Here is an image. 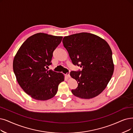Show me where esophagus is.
<instances>
[{
    "label": "esophagus",
    "mask_w": 133,
    "mask_h": 133,
    "mask_svg": "<svg viewBox=\"0 0 133 133\" xmlns=\"http://www.w3.org/2000/svg\"><path fill=\"white\" fill-rule=\"evenodd\" d=\"M65 77H66V78H70V74H65Z\"/></svg>",
    "instance_id": "esophagus-1"
}]
</instances>
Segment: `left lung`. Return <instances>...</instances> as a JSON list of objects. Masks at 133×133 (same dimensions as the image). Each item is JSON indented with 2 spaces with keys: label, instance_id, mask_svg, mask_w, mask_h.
<instances>
[{
  "label": "left lung",
  "instance_id": "left-lung-1",
  "mask_svg": "<svg viewBox=\"0 0 133 133\" xmlns=\"http://www.w3.org/2000/svg\"><path fill=\"white\" fill-rule=\"evenodd\" d=\"M62 41L73 64L82 68L70 72L78 83L72 93L82 99L97 97L107 87L114 71L112 53L108 42L88 33L65 36Z\"/></svg>",
  "mask_w": 133,
  "mask_h": 133
}]
</instances>
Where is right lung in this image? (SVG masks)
<instances>
[{"label": "right lung", "instance_id": "obj_1", "mask_svg": "<svg viewBox=\"0 0 133 133\" xmlns=\"http://www.w3.org/2000/svg\"><path fill=\"white\" fill-rule=\"evenodd\" d=\"M62 36L39 33L30 36L21 45L13 61L17 81L23 91L36 100H46L56 94L64 80L62 73L48 70L53 52Z\"/></svg>", "mask_w": 133, "mask_h": 133}]
</instances>
